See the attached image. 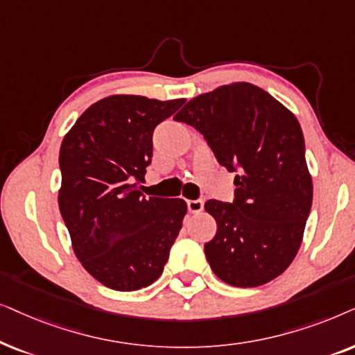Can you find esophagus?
<instances>
[{"label":"esophagus","mask_w":355,"mask_h":355,"mask_svg":"<svg viewBox=\"0 0 355 355\" xmlns=\"http://www.w3.org/2000/svg\"><path fill=\"white\" fill-rule=\"evenodd\" d=\"M187 206H188V211L191 212V214H200L202 211V207H205V202L201 200H190L187 201Z\"/></svg>","instance_id":"1"}]
</instances>
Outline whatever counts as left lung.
Instances as JSON below:
<instances>
[{
	"label": "left lung",
	"mask_w": 355,
	"mask_h": 355,
	"mask_svg": "<svg viewBox=\"0 0 355 355\" xmlns=\"http://www.w3.org/2000/svg\"><path fill=\"white\" fill-rule=\"evenodd\" d=\"M175 121L205 136L217 162L235 175V200H209L217 232L205 245L209 266L234 287H258L289 268L309 219L313 185L294 113L250 83L191 98Z\"/></svg>",
	"instance_id": "obj_1"
}]
</instances>
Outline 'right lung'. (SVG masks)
Wrapping results in <instances>:
<instances>
[{"label":"right lung","mask_w":355,"mask_h":355,"mask_svg":"<svg viewBox=\"0 0 355 355\" xmlns=\"http://www.w3.org/2000/svg\"><path fill=\"white\" fill-rule=\"evenodd\" d=\"M185 98L110 96L76 120L60 148L58 206L84 269L108 289L148 287L162 274L187 202L146 198L139 183L154 128Z\"/></svg>","instance_id":"add662e5"}]
</instances>
